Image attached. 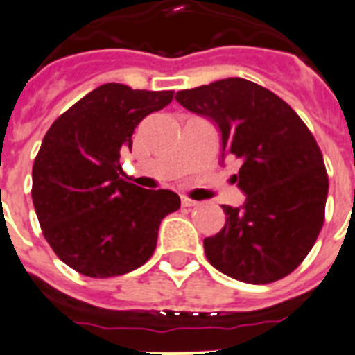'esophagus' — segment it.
Returning <instances> with one entry per match:
<instances>
[{
	"instance_id": "obj_1",
	"label": "esophagus",
	"mask_w": 355,
	"mask_h": 355,
	"mask_svg": "<svg viewBox=\"0 0 355 355\" xmlns=\"http://www.w3.org/2000/svg\"><path fill=\"white\" fill-rule=\"evenodd\" d=\"M182 206L184 208H192V206H198V201H192L189 198H182Z\"/></svg>"
}]
</instances>
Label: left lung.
Masks as SVG:
<instances>
[{
  "label": "left lung",
  "instance_id": "8db88e82",
  "mask_svg": "<svg viewBox=\"0 0 355 355\" xmlns=\"http://www.w3.org/2000/svg\"><path fill=\"white\" fill-rule=\"evenodd\" d=\"M175 98L211 118L222 132L223 153L241 161L232 180L246 201L243 208L222 206L225 225L205 239L208 261L243 283L286 277L324 223L329 184L314 135L283 98L243 78L182 90Z\"/></svg>",
  "mask_w": 355,
  "mask_h": 355
}]
</instances>
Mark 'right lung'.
Returning a JSON list of instances; mask_svg holds the SVG:
<instances>
[{
    "label": "right lung",
    "instance_id": "obj_1",
    "mask_svg": "<svg viewBox=\"0 0 355 355\" xmlns=\"http://www.w3.org/2000/svg\"><path fill=\"white\" fill-rule=\"evenodd\" d=\"M173 92L107 83L58 116L33 166V202L44 239L58 258L88 277H114L153 257L159 223L180 208L166 189L121 178L119 154L150 112Z\"/></svg>",
    "mask_w": 355,
    "mask_h": 355
}]
</instances>
